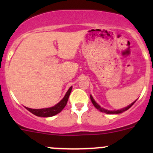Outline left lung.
I'll return each mask as SVG.
<instances>
[{
  "label": "left lung",
  "instance_id": "left-lung-1",
  "mask_svg": "<svg viewBox=\"0 0 153 153\" xmlns=\"http://www.w3.org/2000/svg\"><path fill=\"white\" fill-rule=\"evenodd\" d=\"M90 99H91V101H92V104H93L94 106H95V107L97 109H98V110H100L101 112H104V113H106V114H119V113H121V112H124V111L129 109V108H130L131 106L133 105V104H135V101L133 103H132L131 104H129V105L126 106V107H124V108H123V109H118V110H107V109H104V108L101 107L100 105H98V104H97L96 102H95V100L93 99V98H92V95H90Z\"/></svg>",
  "mask_w": 153,
  "mask_h": 153
}]
</instances>
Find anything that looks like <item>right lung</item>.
<instances>
[{"label": "right lung", "instance_id": "right-lung-1", "mask_svg": "<svg viewBox=\"0 0 153 153\" xmlns=\"http://www.w3.org/2000/svg\"><path fill=\"white\" fill-rule=\"evenodd\" d=\"M72 86L69 87V89H68V91L66 93L65 96L64 97L62 100L60 101L59 103L55 105L52 107H49V108H44V109H31V108H28L26 107V109L27 110H29V112H32V114H34L36 116H39V117H51V116H54V115H57L58 113L61 112L63 109L65 107V106L67 105L68 99H69V95H70V92L72 91Z\"/></svg>", "mask_w": 153, "mask_h": 153}]
</instances>
